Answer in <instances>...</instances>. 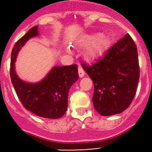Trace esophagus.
Here are the masks:
<instances>
[{"mask_svg": "<svg viewBox=\"0 0 152 152\" xmlns=\"http://www.w3.org/2000/svg\"><path fill=\"white\" fill-rule=\"evenodd\" d=\"M78 74H79V76L80 77H84V74H85V72H84V69L81 68V67H80V68H78Z\"/></svg>", "mask_w": 152, "mask_h": 152, "instance_id": "1", "label": "esophagus"}]
</instances>
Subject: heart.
<instances>
[{
    "mask_svg": "<svg viewBox=\"0 0 152 152\" xmlns=\"http://www.w3.org/2000/svg\"><path fill=\"white\" fill-rule=\"evenodd\" d=\"M81 43L84 45H86V55L90 59L99 56L104 53L109 44V38L104 33H97V34H90L84 36L81 40ZM67 51L71 53V48L68 47Z\"/></svg>",
    "mask_w": 152,
    "mask_h": 152,
    "instance_id": "heart-1",
    "label": "heart"
}]
</instances>
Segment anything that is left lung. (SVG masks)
Here are the masks:
<instances>
[{
    "mask_svg": "<svg viewBox=\"0 0 152 152\" xmlns=\"http://www.w3.org/2000/svg\"><path fill=\"white\" fill-rule=\"evenodd\" d=\"M82 67L94 84L92 102L104 116L121 113L135 96L140 78L136 45L129 34L118 40L102 59Z\"/></svg>",
    "mask_w": 152,
    "mask_h": 152,
    "instance_id": "8db88e82",
    "label": "left lung"
}]
</instances>
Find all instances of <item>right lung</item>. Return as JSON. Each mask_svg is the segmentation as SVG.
Wrapping results in <instances>:
<instances>
[{
  "mask_svg": "<svg viewBox=\"0 0 152 152\" xmlns=\"http://www.w3.org/2000/svg\"><path fill=\"white\" fill-rule=\"evenodd\" d=\"M37 36L38 26H34L15 44L12 51L10 77L25 109L40 117L59 119L68 109V91L78 80V68L76 64L55 66L39 82L22 80L15 69L17 54L28 40Z\"/></svg>",
  "mask_w": 152,
  "mask_h": 152,
  "instance_id": "1",
  "label": "right lung"
}]
</instances>
